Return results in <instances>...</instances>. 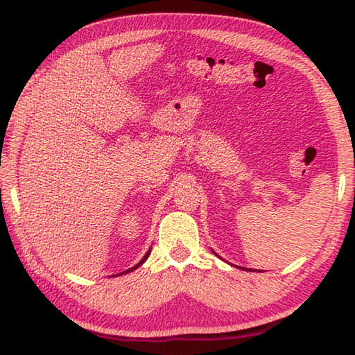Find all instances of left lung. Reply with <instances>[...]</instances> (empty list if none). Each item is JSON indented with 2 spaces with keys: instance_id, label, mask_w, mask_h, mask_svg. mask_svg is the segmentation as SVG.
I'll list each match as a JSON object with an SVG mask.
<instances>
[{
  "instance_id": "1",
  "label": "left lung",
  "mask_w": 355,
  "mask_h": 355,
  "mask_svg": "<svg viewBox=\"0 0 355 355\" xmlns=\"http://www.w3.org/2000/svg\"><path fill=\"white\" fill-rule=\"evenodd\" d=\"M214 254H216V252H214ZM241 269H243V268H241Z\"/></svg>"
}]
</instances>
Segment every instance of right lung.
I'll return each mask as SVG.
<instances>
[{
	"label": "right lung",
	"instance_id": "obj_1",
	"mask_svg": "<svg viewBox=\"0 0 355 355\" xmlns=\"http://www.w3.org/2000/svg\"><path fill=\"white\" fill-rule=\"evenodd\" d=\"M148 255H150V250L147 252V254H146V255H144V258H142V260H141L139 263H137V264H136V266H133V268H131V269H127V271L120 272V274H117V275H122V274H127V272H131V271H135V269H137V268H139V266H141V264H142L144 261H146V260H147V258H148Z\"/></svg>",
	"mask_w": 355,
	"mask_h": 355
}]
</instances>
